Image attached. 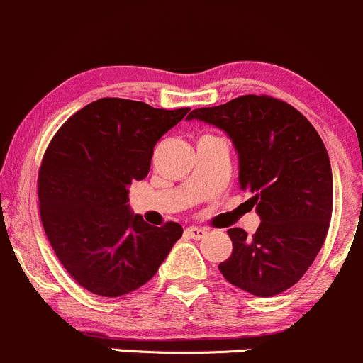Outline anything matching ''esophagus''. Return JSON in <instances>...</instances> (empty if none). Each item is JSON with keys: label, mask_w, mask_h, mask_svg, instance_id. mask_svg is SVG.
<instances>
[{"label": "esophagus", "mask_w": 363, "mask_h": 363, "mask_svg": "<svg viewBox=\"0 0 363 363\" xmlns=\"http://www.w3.org/2000/svg\"><path fill=\"white\" fill-rule=\"evenodd\" d=\"M186 235H188L189 239L200 240L207 235V228H202V226H188V228H186Z\"/></svg>", "instance_id": "esophagus-1"}]
</instances>
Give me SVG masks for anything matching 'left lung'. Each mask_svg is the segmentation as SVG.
I'll use <instances>...</instances> for the list:
<instances>
[{
	"instance_id": "left-lung-1",
	"label": "left lung",
	"mask_w": 363,
	"mask_h": 363,
	"mask_svg": "<svg viewBox=\"0 0 363 363\" xmlns=\"http://www.w3.org/2000/svg\"><path fill=\"white\" fill-rule=\"evenodd\" d=\"M188 119L232 138L240 189L262 219L252 237L228 230L233 251L219 270L251 295L283 294L313 265L330 225L334 181L323 140L296 108L265 94L196 108Z\"/></svg>"
}]
</instances>
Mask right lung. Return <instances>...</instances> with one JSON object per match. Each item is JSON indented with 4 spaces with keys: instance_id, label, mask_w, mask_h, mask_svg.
<instances>
[{
    "instance_id": "1",
    "label": "right lung",
    "mask_w": 363,
    "mask_h": 363,
    "mask_svg": "<svg viewBox=\"0 0 363 363\" xmlns=\"http://www.w3.org/2000/svg\"><path fill=\"white\" fill-rule=\"evenodd\" d=\"M188 112L101 98L50 140L38 172L42 225L67 272L91 294L135 291L182 237L179 223L152 226L133 214L128 186L147 177L156 142Z\"/></svg>"
}]
</instances>
